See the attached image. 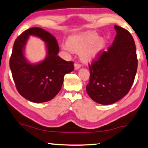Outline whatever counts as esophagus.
I'll return each instance as SVG.
<instances>
[{
  "mask_svg": "<svg viewBox=\"0 0 148 148\" xmlns=\"http://www.w3.org/2000/svg\"><path fill=\"white\" fill-rule=\"evenodd\" d=\"M74 67H75V70H77V69H79V68L81 67V65L79 64H78L76 62V63L74 64Z\"/></svg>",
  "mask_w": 148,
  "mask_h": 148,
  "instance_id": "obj_1",
  "label": "esophagus"
}]
</instances>
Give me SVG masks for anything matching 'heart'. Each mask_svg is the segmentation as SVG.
Wrapping results in <instances>:
<instances>
[{"instance_id":"heart-1","label":"heart","mask_w":148,"mask_h":148,"mask_svg":"<svg viewBox=\"0 0 148 148\" xmlns=\"http://www.w3.org/2000/svg\"><path fill=\"white\" fill-rule=\"evenodd\" d=\"M103 41L98 37L95 33H89L82 37L70 41L69 45L64 46V48L68 52L73 50L80 52L84 50L81 55L82 60L84 62H88L93 60L102 46Z\"/></svg>"}]
</instances>
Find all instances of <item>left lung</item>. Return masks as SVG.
I'll list each match as a JSON object with an SVG mask.
<instances>
[{"mask_svg": "<svg viewBox=\"0 0 148 148\" xmlns=\"http://www.w3.org/2000/svg\"><path fill=\"white\" fill-rule=\"evenodd\" d=\"M114 27L117 34L113 44L88 64L90 77L86 92L92 100L101 105H111L127 94L138 66L132 34L120 26Z\"/></svg>", "mask_w": 148, "mask_h": 148, "instance_id": "left-lung-1", "label": "left lung"}]
</instances>
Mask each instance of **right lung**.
<instances>
[{
	"label": "right lung",
	"instance_id": "add662e5",
	"mask_svg": "<svg viewBox=\"0 0 148 148\" xmlns=\"http://www.w3.org/2000/svg\"><path fill=\"white\" fill-rule=\"evenodd\" d=\"M29 35L36 36L47 43L48 55L41 63H28L23 49ZM59 46L50 33L40 27H32L20 34L14 43L10 67L16 88L20 95L32 102L52 100L60 92L66 73L74 70L73 62H66L57 55Z\"/></svg>",
	"mask_w": 148,
	"mask_h": 148
}]
</instances>
